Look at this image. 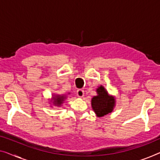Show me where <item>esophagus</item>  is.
Masks as SVG:
<instances>
[{
  "label": "esophagus",
  "instance_id": "obj_1",
  "mask_svg": "<svg viewBox=\"0 0 160 160\" xmlns=\"http://www.w3.org/2000/svg\"><path fill=\"white\" fill-rule=\"evenodd\" d=\"M77 95L80 98H82L83 95H84V90H81V89H78L77 90Z\"/></svg>",
  "mask_w": 160,
  "mask_h": 160
}]
</instances>
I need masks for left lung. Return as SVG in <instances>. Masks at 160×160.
Wrapping results in <instances>:
<instances>
[{"instance_id": "8db88e82", "label": "left lung", "mask_w": 160, "mask_h": 160, "mask_svg": "<svg viewBox=\"0 0 160 160\" xmlns=\"http://www.w3.org/2000/svg\"><path fill=\"white\" fill-rule=\"evenodd\" d=\"M98 95L91 100L92 110L97 116L101 117L111 113L115 106V98L110 95L103 85L98 87L96 90Z\"/></svg>"}]
</instances>
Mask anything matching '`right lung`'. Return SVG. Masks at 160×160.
<instances>
[{
	"instance_id": "right-lung-1",
	"label": "right lung",
	"mask_w": 160,
	"mask_h": 160,
	"mask_svg": "<svg viewBox=\"0 0 160 160\" xmlns=\"http://www.w3.org/2000/svg\"><path fill=\"white\" fill-rule=\"evenodd\" d=\"M66 98V95H54L52 97L53 100V104L56 106H61V105L64 103Z\"/></svg>"
}]
</instances>
